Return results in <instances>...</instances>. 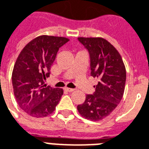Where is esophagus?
<instances>
[{
  "instance_id": "esophagus-1",
  "label": "esophagus",
  "mask_w": 149,
  "mask_h": 149,
  "mask_svg": "<svg viewBox=\"0 0 149 149\" xmlns=\"http://www.w3.org/2000/svg\"><path fill=\"white\" fill-rule=\"evenodd\" d=\"M65 89L66 91L69 92V93H71V92H73V91H74V89H73V88H65Z\"/></svg>"
}]
</instances>
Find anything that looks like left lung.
I'll return each mask as SVG.
<instances>
[{
    "label": "left lung",
    "mask_w": 149,
    "mask_h": 149,
    "mask_svg": "<svg viewBox=\"0 0 149 149\" xmlns=\"http://www.w3.org/2000/svg\"><path fill=\"white\" fill-rule=\"evenodd\" d=\"M90 55L91 76L97 78L93 95H86L77 110L84 118L101 120L117 107L125 88L126 69L120 54L103 37H78Z\"/></svg>",
    "instance_id": "1"
}]
</instances>
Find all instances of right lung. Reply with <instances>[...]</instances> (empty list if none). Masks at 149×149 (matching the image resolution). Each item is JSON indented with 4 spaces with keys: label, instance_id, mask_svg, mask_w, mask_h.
<instances>
[{
    "label": "right lung",
    "instance_id": "add662e5",
    "mask_svg": "<svg viewBox=\"0 0 149 149\" xmlns=\"http://www.w3.org/2000/svg\"><path fill=\"white\" fill-rule=\"evenodd\" d=\"M69 39L41 35L24 46L15 62L12 82L17 102L33 117H45L56 109L64 93L62 88L46 86L59 49Z\"/></svg>",
    "mask_w": 149,
    "mask_h": 149
}]
</instances>
